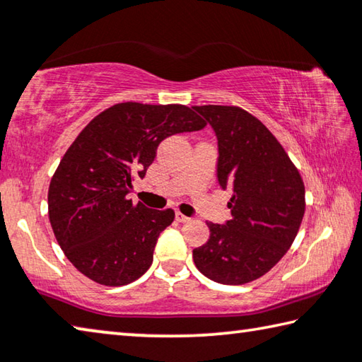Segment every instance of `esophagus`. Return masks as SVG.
Here are the masks:
<instances>
[{
  "label": "esophagus",
  "instance_id": "esophagus-1",
  "mask_svg": "<svg viewBox=\"0 0 362 362\" xmlns=\"http://www.w3.org/2000/svg\"><path fill=\"white\" fill-rule=\"evenodd\" d=\"M175 220H177V222H180V223H188L192 218L187 217V216H183L182 212H175Z\"/></svg>",
  "mask_w": 362,
  "mask_h": 362
}]
</instances>
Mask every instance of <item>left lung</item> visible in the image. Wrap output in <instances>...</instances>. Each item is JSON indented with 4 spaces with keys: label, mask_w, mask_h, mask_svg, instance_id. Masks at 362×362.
I'll return each instance as SVG.
<instances>
[{
    "label": "left lung",
    "mask_w": 362,
    "mask_h": 362,
    "mask_svg": "<svg viewBox=\"0 0 362 362\" xmlns=\"http://www.w3.org/2000/svg\"><path fill=\"white\" fill-rule=\"evenodd\" d=\"M216 132L217 180L233 194L231 220L209 222V240L193 250L196 268L220 284L240 286L268 273L296 240L305 187L276 137L240 107H193Z\"/></svg>",
    "instance_id": "obj_1"
}]
</instances>
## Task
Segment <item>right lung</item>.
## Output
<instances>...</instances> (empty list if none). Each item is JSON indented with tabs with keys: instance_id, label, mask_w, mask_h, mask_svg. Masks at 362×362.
<instances>
[{
	"instance_id": "right-lung-1",
	"label": "right lung",
	"mask_w": 362,
	"mask_h": 362,
	"mask_svg": "<svg viewBox=\"0 0 362 362\" xmlns=\"http://www.w3.org/2000/svg\"><path fill=\"white\" fill-rule=\"evenodd\" d=\"M206 122L185 105L116 103L97 115L60 161L47 193L49 222L73 267L102 286H126L150 268L174 211L132 204L158 145Z\"/></svg>"
}]
</instances>
